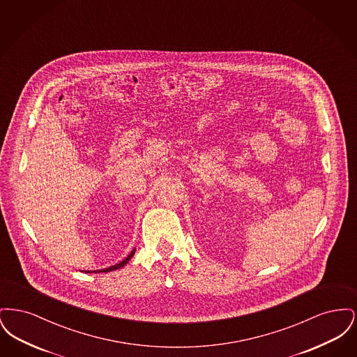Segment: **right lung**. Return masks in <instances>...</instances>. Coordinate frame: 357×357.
Listing matches in <instances>:
<instances>
[{
    "mask_svg": "<svg viewBox=\"0 0 357 357\" xmlns=\"http://www.w3.org/2000/svg\"><path fill=\"white\" fill-rule=\"evenodd\" d=\"M135 250L136 249H134L130 255H128V257H126L121 262H119V264H116V265H114V266H109V268H105V269H102V271H93V273H107V272H112V271H116V269H120V268H123L124 265H127L128 264V261L132 258V255H135ZM85 273H92V272H88V271H85Z\"/></svg>",
    "mask_w": 357,
    "mask_h": 357,
    "instance_id": "obj_1",
    "label": "right lung"
}]
</instances>
